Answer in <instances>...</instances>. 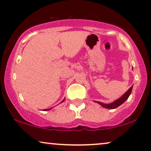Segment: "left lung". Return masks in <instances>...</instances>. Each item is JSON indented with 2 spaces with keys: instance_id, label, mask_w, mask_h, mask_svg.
Listing matches in <instances>:
<instances>
[{
  "instance_id": "left-lung-1",
  "label": "left lung",
  "mask_w": 151,
  "mask_h": 151,
  "mask_svg": "<svg viewBox=\"0 0 151 151\" xmlns=\"http://www.w3.org/2000/svg\"><path fill=\"white\" fill-rule=\"evenodd\" d=\"M132 89V86H131V87H130L129 89H128V91L126 92V93L124 94L121 98H119V99H118L117 100H116L115 101L112 102V103H111V104H105L101 103V102H99V101H96V102H97L98 104H99L100 105H101V106H103V107H104V108H108V109H114V108H117L118 106L122 105V104H123L126 99H128V96H130V93H131Z\"/></svg>"
}]
</instances>
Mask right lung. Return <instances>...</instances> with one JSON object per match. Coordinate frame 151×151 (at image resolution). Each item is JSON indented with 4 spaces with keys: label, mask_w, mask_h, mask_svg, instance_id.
Wrapping results in <instances>:
<instances>
[{
    "label": "right lung",
    "mask_w": 151,
    "mask_h": 151,
    "mask_svg": "<svg viewBox=\"0 0 151 151\" xmlns=\"http://www.w3.org/2000/svg\"><path fill=\"white\" fill-rule=\"evenodd\" d=\"M64 101V100H63V101H62V102H63ZM51 109V108H49V109H45V110H50Z\"/></svg>",
    "instance_id": "1"
}]
</instances>
